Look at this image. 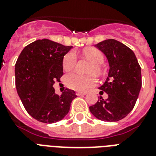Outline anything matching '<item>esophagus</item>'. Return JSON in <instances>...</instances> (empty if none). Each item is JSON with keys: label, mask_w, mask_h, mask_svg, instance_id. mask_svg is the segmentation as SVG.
Here are the masks:
<instances>
[{"label": "esophagus", "mask_w": 156, "mask_h": 156, "mask_svg": "<svg viewBox=\"0 0 156 156\" xmlns=\"http://www.w3.org/2000/svg\"><path fill=\"white\" fill-rule=\"evenodd\" d=\"M76 94L77 96H81V95H85L86 93H84V92H76Z\"/></svg>", "instance_id": "obj_1"}]
</instances>
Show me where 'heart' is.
Masks as SVG:
<instances>
[{
  "label": "heart",
  "mask_w": 156,
  "mask_h": 156,
  "mask_svg": "<svg viewBox=\"0 0 156 156\" xmlns=\"http://www.w3.org/2000/svg\"><path fill=\"white\" fill-rule=\"evenodd\" d=\"M83 55L88 61L93 63L89 73L101 75L102 66L101 65L105 62V56L99 49L87 48L84 50ZM77 62V57L76 52L73 51H68L66 53L62 58V68L65 71H70L76 66ZM65 85L68 88L78 91H87L90 89L95 86L98 83V80L94 76L90 75L88 76H83L79 74L70 73L65 77Z\"/></svg>",
  "instance_id": "heart-1"
}]
</instances>
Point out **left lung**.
Masks as SVG:
<instances>
[{
	"label": "left lung",
	"mask_w": 156,
	"mask_h": 156,
	"mask_svg": "<svg viewBox=\"0 0 156 156\" xmlns=\"http://www.w3.org/2000/svg\"><path fill=\"white\" fill-rule=\"evenodd\" d=\"M96 48L104 52L109 64L106 81L99 87L101 96L90 111L95 118L105 122H117L132 110L141 88V72L137 59L132 49L115 39L97 43Z\"/></svg>",
	"instance_id": "obj_1"
}]
</instances>
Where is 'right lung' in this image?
<instances>
[{"instance_id":"add662e5","label":"right lung","mask_w":156,"mask_h":156,"mask_svg":"<svg viewBox=\"0 0 156 156\" xmlns=\"http://www.w3.org/2000/svg\"><path fill=\"white\" fill-rule=\"evenodd\" d=\"M72 46L49 39H38L27 45L16 63V87L24 108L36 120L53 123L68 113L76 92L66 89L55 93V81L63 75L62 58Z\"/></svg>"}]
</instances>
